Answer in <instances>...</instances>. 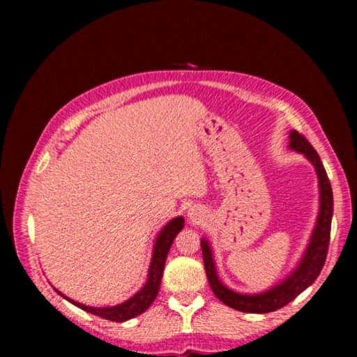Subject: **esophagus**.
I'll use <instances>...</instances> for the list:
<instances>
[{"mask_svg": "<svg viewBox=\"0 0 357 357\" xmlns=\"http://www.w3.org/2000/svg\"><path fill=\"white\" fill-rule=\"evenodd\" d=\"M188 218H190V221L193 224H199L202 219H204L202 208L198 207V206H193L190 210H188Z\"/></svg>", "mask_w": 357, "mask_h": 357, "instance_id": "esophagus-1", "label": "esophagus"}]
</instances>
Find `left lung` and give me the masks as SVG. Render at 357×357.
<instances>
[{
    "instance_id": "8db88e82",
    "label": "left lung",
    "mask_w": 357,
    "mask_h": 357,
    "mask_svg": "<svg viewBox=\"0 0 357 357\" xmlns=\"http://www.w3.org/2000/svg\"><path fill=\"white\" fill-rule=\"evenodd\" d=\"M288 139H290V142H288V149L302 153L313 164L317 174V184H319V213H317L314 229L312 231V236H310L305 252L302 255L298 265L293 268V271L288 273V276L280 280V282L261 293L245 294L234 291L221 282V279H219L216 273V265L210 242L207 241V238L201 239L204 267H206L207 279L211 290H213L216 298L221 301L222 304L238 310V312L262 314L285 307L288 302H291L296 296H299L314 282L324 267L325 259H327L333 218L331 184L328 181L327 172L324 169L321 158L317 155V151L312 147V144L296 130L290 132Z\"/></svg>"
}]
</instances>
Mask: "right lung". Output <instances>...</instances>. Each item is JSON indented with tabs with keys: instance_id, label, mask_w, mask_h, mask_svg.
Listing matches in <instances>:
<instances>
[{
	"instance_id": "add662e5",
	"label": "right lung",
	"mask_w": 357,
	"mask_h": 357,
	"mask_svg": "<svg viewBox=\"0 0 357 357\" xmlns=\"http://www.w3.org/2000/svg\"><path fill=\"white\" fill-rule=\"evenodd\" d=\"M183 229H184L183 216L173 218L172 221H169L162 227V230L158 233V236L155 239L153 253H151V261L149 265V275H147L146 284L142 285V288L138 293H135L130 299H127L126 302H123V304H118L113 307H89L84 304H79V302L73 301L70 298H67L66 294L58 291L56 288L55 291L66 301H69L75 307L84 310V312L92 313L95 316H100L102 319L113 321V322H126L128 319H133V317L146 312V310L151 305V302L156 299L159 287H161V279H162L167 255H169V250L173 244L174 238H176V234Z\"/></svg>"
}]
</instances>
